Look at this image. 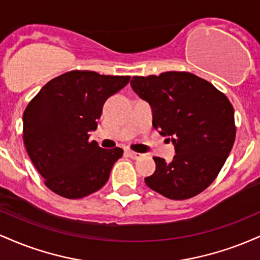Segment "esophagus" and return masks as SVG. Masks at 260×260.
<instances>
[{
	"label": "esophagus",
	"instance_id": "esophagus-1",
	"mask_svg": "<svg viewBox=\"0 0 260 260\" xmlns=\"http://www.w3.org/2000/svg\"><path fill=\"white\" fill-rule=\"evenodd\" d=\"M124 153H126V155H127L128 157H131V159H133V160L139 159V157L142 156V155H140V154L134 153V151H132V150H126V151H124Z\"/></svg>",
	"mask_w": 260,
	"mask_h": 260
}]
</instances>
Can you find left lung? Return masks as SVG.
<instances>
[{
    "mask_svg": "<svg viewBox=\"0 0 260 260\" xmlns=\"http://www.w3.org/2000/svg\"><path fill=\"white\" fill-rule=\"evenodd\" d=\"M133 91L153 110V126L175 147L171 162L154 157L145 184L175 201L192 198L216 178L234 147V107L211 83L188 72L133 77Z\"/></svg>",
    "mask_w": 260,
    "mask_h": 260,
    "instance_id": "8db88e82",
    "label": "left lung"
}]
</instances>
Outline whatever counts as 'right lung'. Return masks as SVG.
<instances>
[{
  "mask_svg": "<svg viewBox=\"0 0 260 260\" xmlns=\"http://www.w3.org/2000/svg\"><path fill=\"white\" fill-rule=\"evenodd\" d=\"M128 76L71 71L45 84L23 115V140L45 184L56 194L78 199L99 190L121 148L103 149L91 131L105 101L129 82Z\"/></svg>",
  "mask_w": 260,
  "mask_h": 260,
  "instance_id": "1",
  "label": "right lung"
}]
</instances>
